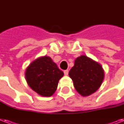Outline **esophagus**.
<instances>
[{
    "label": "esophagus",
    "mask_w": 124,
    "mask_h": 124,
    "mask_svg": "<svg viewBox=\"0 0 124 124\" xmlns=\"http://www.w3.org/2000/svg\"><path fill=\"white\" fill-rule=\"evenodd\" d=\"M64 75H68V73H69V71H68V70H65V71H64Z\"/></svg>",
    "instance_id": "34e87169"
}]
</instances>
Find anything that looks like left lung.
<instances>
[{"label": "left lung", "mask_w": 124, "mask_h": 124, "mask_svg": "<svg viewBox=\"0 0 124 124\" xmlns=\"http://www.w3.org/2000/svg\"><path fill=\"white\" fill-rule=\"evenodd\" d=\"M69 75L77 92L86 96L100 87L104 80V72L100 64L87 56L82 55L75 60Z\"/></svg>", "instance_id": "left-lung-1"}]
</instances>
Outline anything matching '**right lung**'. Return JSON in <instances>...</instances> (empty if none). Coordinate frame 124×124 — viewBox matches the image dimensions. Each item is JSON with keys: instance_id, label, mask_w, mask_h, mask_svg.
Segmentation results:
<instances>
[{"instance_id": "obj_1", "label": "right lung", "mask_w": 124, "mask_h": 124, "mask_svg": "<svg viewBox=\"0 0 124 124\" xmlns=\"http://www.w3.org/2000/svg\"><path fill=\"white\" fill-rule=\"evenodd\" d=\"M25 75L33 90L41 96H51L56 90L58 80L64 73L50 57L45 56L32 62L26 69Z\"/></svg>"}]
</instances>
